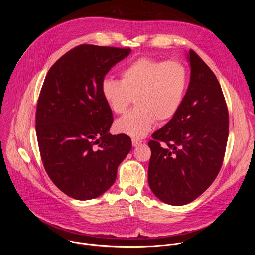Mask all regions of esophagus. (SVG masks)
<instances>
[{
	"instance_id": "esophagus-1",
	"label": "esophagus",
	"mask_w": 255,
	"mask_h": 255,
	"mask_svg": "<svg viewBox=\"0 0 255 255\" xmlns=\"http://www.w3.org/2000/svg\"><path fill=\"white\" fill-rule=\"evenodd\" d=\"M142 143V141L140 139H136V138H132V145L134 147L139 146V145Z\"/></svg>"
}]
</instances>
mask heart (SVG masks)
Instances as JSON below:
<instances>
[{"label": "heart", "mask_w": 255, "mask_h": 255, "mask_svg": "<svg viewBox=\"0 0 255 255\" xmlns=\"http://www.w3.org/2000/svg\"><path fill=\"white\" fill-rule=\"evenodd\" d=\"M188 82L184 63L144 56L123 67L121 80L105 78L101 92L116 114L124 113L134 97L136 107L116 121L115 128L138 138L151 130L156 119L165 122L174 117L183 104Z\"/></svg>", "instance_id": "heart-1"}]
</instances>
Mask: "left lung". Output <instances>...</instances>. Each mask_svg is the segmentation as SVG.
Segmentation results:
<instances>
[{
    "label": "left lung",
    "mask_w": 255,
    "mask_h": 255,
    "mask_svg": "<svg viewBox=\"0 0 255 255\" xmlns=\"http://www.w3.org/2000/svg\"><path fill=\"white\" fill-rule=\"evenodd\" d=\"M191 81L179 110L148 142V184L163 203L186 205L219 173L229 133L225 98L214 72L192 49Z\"/></svg>",
    "instance_id": "8db88e82"
}]
</instances>
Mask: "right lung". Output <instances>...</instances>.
<instances>
[{
  "instance_id": "obj_1",
  "label": "right lung",
  "mask_w": 255,
  "mask_h": 255,
  "mask_svg": "<svg viewBox=\"0 0 255 255\" xmlns=\"http://www.w3.org/2000/svg\"><path fill=\"white\" fill-rule=\"evenodd\" d=\"M130 52L82 44L47 72L36 109V135L48 176L70 198L92 200L110 189L132 148L127 135L109 133L113 114L101 92L107 72Z\"/></svg>"
}]
</instances>
